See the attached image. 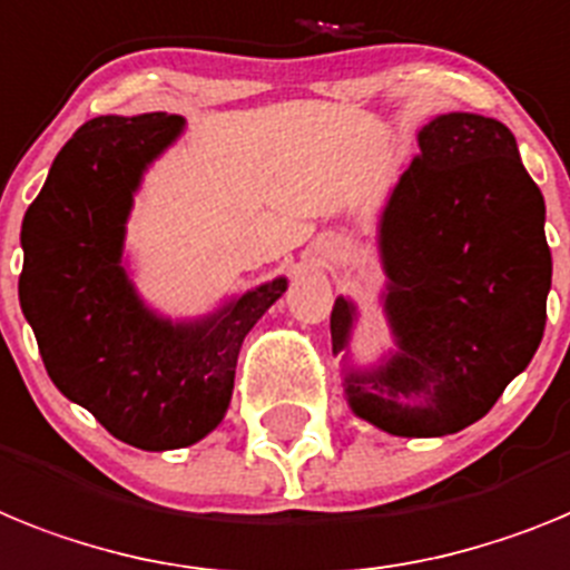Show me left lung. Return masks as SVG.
<instances>
[{
    "label": "left lung",
    "mask_w": 570,
    "mask_h": 570,
    "mask_svg": "<svg viewBox=\"0 0 570 570\" xmlns=\"http://www.w3.org/2000/svg\"><path fill=\"white\" fill-rule=\"evenodd\" d=\"M419 148L379 235L399 350L344 379L355 415L407 439L459 433L497 404L537 353L551 289L546 200L511 128L442 114ZM353 318L335 298L333 353H346Z\"/></svg>",
    "instance_id": "left-lung-1"
}]
</instances>
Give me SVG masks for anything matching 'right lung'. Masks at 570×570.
Listing matches in <instances>:
<instances>
[{
    "mask_svg": "<svg viewBox=\"0 0 570 570\" xmlns=\"http://www.w3.org/2000/svg\"><path fill=\"white\" fill-rule=\"evenodd\" d=\"M183 131V117H94L62 146L22 220L19 304L57 390L120 442L175 450L220 424L237 353L286 278L246 292L203 321L148 309L122 269V237L142 171Z\"/></svg>",
    "mask_w": 570,
    "mask_h": 570,
    "instance_id": "right-lung-1",
    "label": "right lung"
}]
</instances>
